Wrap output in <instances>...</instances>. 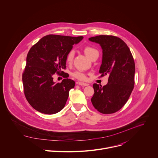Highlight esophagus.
Listing matches in <instances>:
<instances>
[{"label":"esophagus","instance_id":"obj_1","mask_svg":"<svg viewBox=\"0 0 158 158\" xmlns=\"http://www.w3.org/2000/svg\"><path fill=\"white\" fill-rule=\"evenodd\" d=\"M77 84H78V85H82V86H85V85H88V84H87V83H85V82H78Z\"/></svg>","mask_w":158,"mask_h":158}]
</instances>
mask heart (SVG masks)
<instances>
[{
    "label": "heart",
    "instance_id": "obj_1",
    "mask_svg": "<svg viewBox=\"0 0 158 158\" xmlns=\"http://www.w3.org/2000/svg\"><path fill=\"white\" fill-rule=\"evenodd\" d=\"M83 51L84 54L90 59H92L94 56L99 54V52L96 49L90 46H86L83 48ZM74 51L73 50L70 51L68 53H67L66 57H65V61L68 64H71L74 60ZM73 77L75 78L79 79V80H84L86 78V76L85 74L82 71H76L73 73Z\"/></svg>",
    "mask_w": 158,
    "mask_h": 158
}]
</instances>
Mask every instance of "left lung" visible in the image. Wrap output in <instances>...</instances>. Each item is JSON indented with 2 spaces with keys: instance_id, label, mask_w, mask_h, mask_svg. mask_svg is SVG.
Here are the masks:
<instances>
[{
  "instance_id": "obj_1",
  "label": "left lung",
  "mask_w": 158,
  "mask_h": 158,
  "mask_svg": "<svg viewBox=\"0 0 158 158\" xmlns=\"http://www.w3.org/2000/svg\"><path fill=\"white\" fill-rule=\"evenodd\" d=\"M89 40L99 44L102 49L101 77L109 75L108 83L103 87L94 84L93 106L102 114H112L127 102L134 85L135 64L127 44L113 35H100Z\"/></svg>"
}]
</instances>
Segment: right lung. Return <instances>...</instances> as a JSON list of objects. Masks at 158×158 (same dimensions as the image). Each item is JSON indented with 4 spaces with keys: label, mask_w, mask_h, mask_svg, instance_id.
Returning <instances> with one entry per match:
<instances>
[{
    "label": "right lung",
    "mask_w": 158,
    "mask_h": 158,
    "mask_svg": "<svg viewBox=\"0 0 158 158\" xmlns=\"http://www.w3.org/2000/svg\"><path fill=\"white\" fill-rule=\"evenodd\" d=\"M82 39V36L50 34L40 39L29 50L22 82L26 98L36 110L53 114L64 107L75 82L64 79L56 83L53 76L63 73L64 77H68L62 71L66 68V56L73 45Z\"/></svg>",
    "instance_id": "1"
}]
</instances>
